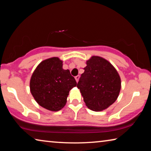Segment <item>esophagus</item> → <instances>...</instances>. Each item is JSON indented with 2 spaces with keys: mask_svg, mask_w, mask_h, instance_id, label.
I'll use <instances>...</instances> for the list:
<instances>
[{
  "mask_svg": "<svg viewBox=\"0 0 151 151\" xmlns=\"http://www.w3.org/2000/svg\"><path fill=\"white\" fill-rule=\"evenodd\" d=\"M75 78V80H76V82H78L79 78H80V76H79V75H77V76H76Z\"/></svg>",
  "mask_w": 151,
  "mask_h": 151,
  "instance_id": "obj_1",
  "label": "esophagus"
}]
</instances>
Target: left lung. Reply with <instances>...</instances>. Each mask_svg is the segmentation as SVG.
I'll list each match as a JSON object with an SVG mask.
<instances>
[{"label":"left lung","instance_id":"1","mask_svg":"<svg viewBox=\"0 0 151 151\" xmlns=\"http://www.w3.org/2000/svg\"><path fill=\"white\" fill-rule=\"evenodd\" d=\"M86 65L76 86L88 109L103 111L116 100L121 90V78L114 66L100 57L93 56Z\"/></svg>","mask_w":151,"mask_h":151}]
</instances>
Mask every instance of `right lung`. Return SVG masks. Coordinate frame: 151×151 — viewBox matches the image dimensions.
I'll use <instances>...</instances> for the list:
<instances>
[{
  "mask_svg": "<svg viewBox=\"0 0 151 151\" xmlns=\"http://www.w3.org/2000/svg\"><path fill=\"white\" fill-rule=\"evenodd\" d=\"M76 86L69 70L63 68V61L57 57L40 63L30 78V88L35 101L43 108L58 111L66 103L69 91Z\"/></svg>",
  "mask_w": 151,
  "mask_h": 151,
  "instance_id": "obj_1",
  "label": "right lung"
}]
</instances>
